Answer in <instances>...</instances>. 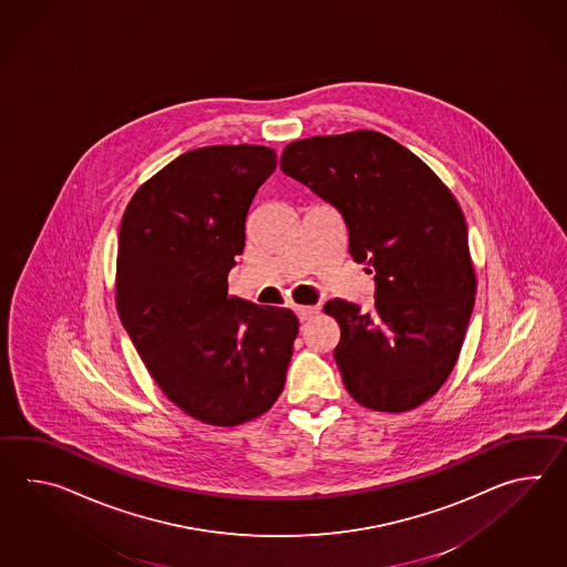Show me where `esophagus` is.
Returning a JSON list of instances; mask_svg holds the SVG:
<instances>
[{
    "mask_svg": "<svg viewBox=\"0 0 567 567\" xmlns=\"http://www.w3.org/2000/svg\"><path fill=\"white\" fill-rule=\"evenodd\" d=\"M295 311H297L301 321H307V319H311V317L319 313V309L313 307V305H297V307H295Z\"/></svg>",
    "mask_w": 567,
    "mask_h": 567,
    "instance_id": "34e87169",
    "label": "esophagus"
}]
</instances>
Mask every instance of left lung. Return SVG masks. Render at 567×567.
Returning <instances> with one entry per match:
<instances>
[{"label":"left lung","instance_id":"obj_1","mask_svg":"<svg viewBox=\"0 0 567 567\" xmlns=\"http://www.w3.org/2000/svg\"><path fill=\"white\" fill-rule=\"evenodd\" d=\"M340 212L353 262L374 272L372 311L333 299V358L355 403L404 413L452 374L474 309L476 272L466 217L452 190L403 144L374 130L290 142L280 156Z\"/></svg>","mask_w":567,"mask_h":567}]
</instances>
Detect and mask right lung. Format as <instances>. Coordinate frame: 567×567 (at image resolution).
Returning <instances> with one entry per match:
<instances>
[{
	"label": "right lung",
	"instance_id": "obj_1",
	"mask_svg": "<svg viewBox=\"0 0 567 567\" xmlns=\"http://www.w3.org/2000/svg\"><path fill=\"white\" fill-rule=\"evenodd\" d=\"M277 168L256 144L185 152L127 203L115 305L168 401L217 427L265 415L285 389L299 319L227 295L254 195Z\"/></svg>",
	"mask_w": 567,
	"mask_h": 567
}]
</instances>
